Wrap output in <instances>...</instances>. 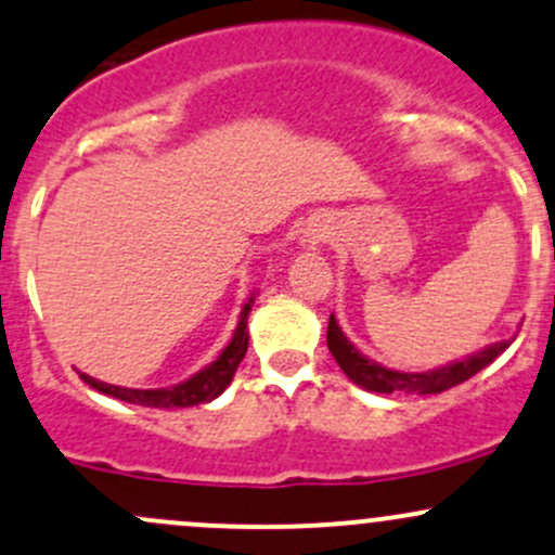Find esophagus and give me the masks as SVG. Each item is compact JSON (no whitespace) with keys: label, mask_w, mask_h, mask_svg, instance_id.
<instances>
[{"label":"esophagus","mask_w":555,"mask_h":555,"mask_svg":"<svg viewBox=\"0 0 555 555\" xmlns=\"http://www.w3.org/2000/svg\"><path fill=\"white\" fill-rule=\"evenodd\" d=\"M310 242H313V245H315V242H319V236H315V234H313V236H310Z\"/></svg>","instance_id":"34e87169"}]
</instances>
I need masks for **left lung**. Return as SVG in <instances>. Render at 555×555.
I'll return each mask as SVG.
<instances>
[{"instance_id":"left-lung-1","label":"left lung","mask_w":555,"mask_h":555,"mask_svg":"<svg viewBox=\"0 0 555 555\" xmlns=\"http://www.w3.org/2000/svg\"><path fill=\"white\" fill-rule=\"evenodd\" d=\"M326 345H328V352L334 356V361H337L339 369L347 374V379L356 382L358 387L369 389V392L437 395V392H446L450 387L461 385V382L472 379L477 371L490 366L505 347L511 345V339H501V343L495 345H487L485 350L474 352V356L461 358V361L448 363V366L424 371V374H405V371H392L382 366V363L371 361V358L363 356V352L345 337L334 315L328 319Z\"/></svg>"}]
</instances>
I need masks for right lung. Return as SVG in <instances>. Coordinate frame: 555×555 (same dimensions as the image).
Wrapping results in <instances>:
<instances>
[{
    "mask_svg": "<svg viewBox=\"0 0 555 555\" xmlns=\"http://www.w3.org/2000/svg\"><path fill=\"white\" fill-rule=\"evenodd\" d=\"M255 295L249 297L240 313V324L234 328V337L231 343L223 347L221 356L205 366L197 374L189 376L186 382L173 387H163V389H129V387H118V385H107V382L94 379V376L81 374V379L87 382L89 387H94L96 392L109 395L115 400H126V403L133 405H144V408H189V405H199V403H210L216 400L218 395L223 392L234 379L236 366L242 363L247 352V343H249V334H247V315L253 310Z\"/></svg>",
    "mask_w": 555,
    "mask_h": 555,
    "instance_id": "add662e5",
    "label": "right lung"
}]
</instances>
